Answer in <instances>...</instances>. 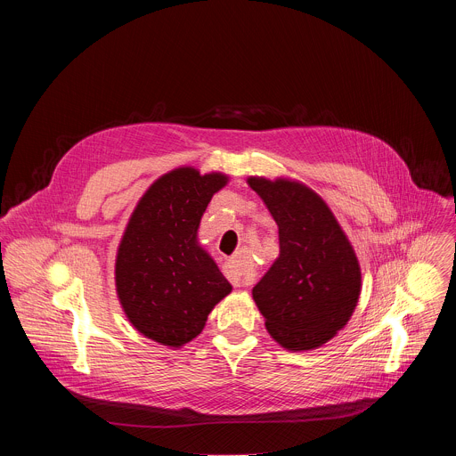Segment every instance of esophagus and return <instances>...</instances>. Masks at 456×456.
Instances as JSON below:
<instances>
[{"label":"esophagus","mask_w":456,"mask_h":456,"mask_svg":"<svg viewBox=\"0 0 456 456\" xmlns=\"http://www.w3.org/2000/svg\"><path fill=\"white\" fill-rule=\"evenodd\" d=\"M224 273L227 276V280L234 285V287H248L250 285V278L243 262V254L238 252L236 256H232L231 259L225 262Z\"/></svg>","instance_id":"obj_1"}]
</instances>
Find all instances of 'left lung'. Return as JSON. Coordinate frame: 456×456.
Masks as SVG:
<instances>
[{"label": "left lung", "instance_id": "left-lung-1", "mask_svg": "<svg viewBox=\"0 0 456 456\" xmlns=\"http://www.w3.org/2000/svg\"><path fill=\"white\" fill-rule=\"evenodd\" d=\"M280 229V257L252 289L269 334L285 348L330 341L355 310L361 269L334 213L299 182L250 176Z\"/></svg>", "mask_w": 456, "mask_h": 456}]
</instances>
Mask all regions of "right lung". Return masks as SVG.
<instances>
[{"mask_svg":"<svg viewBox=\"0 0 456 456\" xmlns=\"http://www.w3.org/2000/svg\"><path fill=\"white\" fill-rule=\"evenodd\" d=\"M222 173L178 167L160 176L135 208L117 252L120 305L146 338L178 348L197 338L215 305L231 292L197 231Z\"/></svg>","mask_w":456,"mask_h":456,"instance_id":"obj_1","label":"right lung"}]
</instances>
